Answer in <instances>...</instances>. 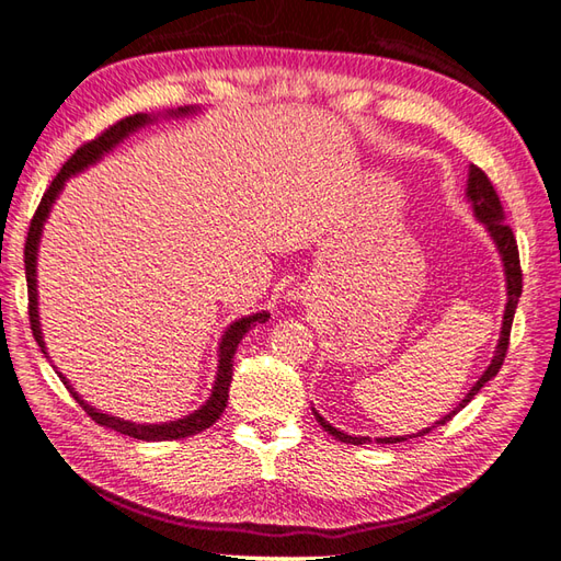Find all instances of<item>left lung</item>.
<instances>
[{
	"label": "left lung",
	"mask_w": 561,
	"mask_h": 561,
	"mask_svg": "<svg viewBox=\"0 0 561 561\" xmlns=\"http://www.w3.org/2000/svg\"><path fill=\"white\" fill-rule=\"evenodd\" d=\"M465 197H468L470 207H472V214L474 219H478L486 233H490V238L494 241V248L499 257H502V267H504V277H506V306H504V320H502V332H499V342H496V350H494V356L490 366L484 368V374L478 378V383H474L468 396H465L458 408H453V412H448L446 416H440L438 422H434L432 426L422 428V432L416 434H408V436H380L376 438L378 444H400V440H408V438H416V436H424L432 432V428L446 424L453 420V414H458L465 404H468L474 396H478L480 388L486 383V380H492L499 368H502L504 364V356H506V350H508V335H511V323H514V313H516V306H518V299H520V291H523V274H520V260H518V245H516V238H514V231L508 229V226L504 224V209H502V202H499V195L494 185L490 183V178H486L478 165H470L468 171V187H465ZM313 414L316 420L320 422V426L325 428L328 434L335 436L337 440H342V444H354V446H362V444H368V436H350L340 432V428H335L332 424H328L323 416H320L313 408Z\"/></svg>",
	"instance_id": "left-lung-1"
}]
</instances>
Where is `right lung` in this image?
<instances>
[{"mask_svg":"<svg viewBox=\"0 0 561 561\" xmlns=\"http://www.w3.org/2000/svg\"><path fill=\"white\" fill-rule=\"evenodd\" d=\"M199 108H193V105H185V108H178V111H169L165 115L169 117H185V115H195ZM159 117L157 115H147V113H137V115H129L125 121L115 123L113 127L105 129V133L96 139L87 141V145L79 147L75 153H71V159L62 165V171L55 175V181L50 183V187L45 190V195L41 199L38 209H35L33 219H31V229H28V238H26V250H23V262H26V282H28V316H31V330H33V337L38 342L41 352L47 356V347H45V340H43V330H41V316H38V245H41V236H43V226L50 217V209L55 205V199L59 197V193L65 190V183L69 181L71 175H77L81 171H87L89 165L99 163L105 153H111L117 145H123V141L135 135L137 129L147 127L151 123H157ZM270 318L267 311L262 313H253V316H243L233 320V323L224 330L221 342H219V366H217V378H214V386H211V396L209 400L202 404L199 410H195L193 414H185L181 420L175 422H163V424H137V422H127L121 420V416H113V414H105L101 410L93 408L87 400H83L79 392L69 386V380L59 374L62 378V383L67 386V390L75 396V400L81 404L83 412H87L93 422L105 426V428H115V432H121L125 436H133V438H141V440H173V438H187V436H195L199 432H205L214 422L219 420L221 412L226 410V400H229V386H231V378H233V354L238 350V342L243 340L245 332L250 328H255L257 323H265Z\"/></svg>","mask_w":561,"mask_h":561,"instance_id":"right-lung-1","label":"right lung"}]
</instances>
